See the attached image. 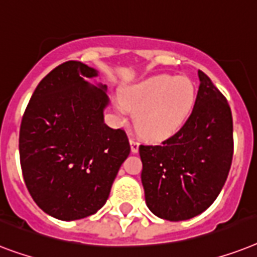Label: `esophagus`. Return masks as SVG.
Masks as SVG:
<instances>
[{
	"mask_svg": "<svg viewBox=\"0 0 257 257\" xmlns=\"http://www.w3.org/2000/svg\"><path fill=\"white\" fill-rule=\"evenodd\" d=\"M130 147H131V153L137 154L139 151V143L135 139H130Z\"/></svg>",
	"mask_w": 257,
	"mask_h": 257,
	"instance_id": "34e87169",
	"label": "esophagus"
}]
</instances>
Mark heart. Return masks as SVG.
Returning <instances> with one entry per match:
<instances>
[{"instance_id":"b5f03b06","label":"heart","mask_w":257,"mask_h":257,"mask_svg":"<svg viewBox=\"0 0 257 257\" xmlns=\"http://www.w3.org/2000/svg\"><path fill=\"white\" fill-rule=\"evenodd\" d=\"M196 102L194 83L186 77L155 75L124 86L115 102L124 120L134 111L138 131L150 141H164L183 127Z\"/></svg>"}]
</instances>
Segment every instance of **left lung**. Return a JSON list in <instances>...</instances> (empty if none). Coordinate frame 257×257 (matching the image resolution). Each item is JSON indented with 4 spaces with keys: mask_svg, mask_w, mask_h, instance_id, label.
I'll use <instances>...</instances> for the list:
<instances>
[{
    "mask_svg": "<svg viewBox=\"0 0 257 257\" xmlns=\"http://www.w3.org/2000/svg\"><path fill=\"white\" fill-rule=\"evenodd\" d=\"M198 77L196 102L184 126L161 146H139L146 204L170 221L204 212L220 194L232 163L228 102L202 70Z\"/></svg>",
    "mask_w": 257,
    "mask_h": 257,
    "instance_id": "8db88e82",
    "label": "left lung"
}]
</instances>
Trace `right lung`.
<instances>
[{"mask_svg":"<svg viewBox=\"0 0 257 257\" xmlns=\"http://www.w3.org/2000/svg\"><path fill=\"white\" fill-rule=\"evenodd\" d=\"M94 67L67 61L34 90L20 130L25 184L37 206L63 221L94 215L128 154L126 133L104 123L107 86Z\"/></svg>","mask_w":257,"mask_h":257,"instance_id":"1","label":"right lung"}]
</instances>
